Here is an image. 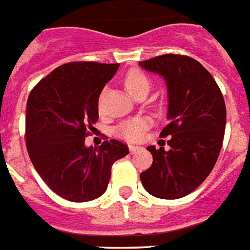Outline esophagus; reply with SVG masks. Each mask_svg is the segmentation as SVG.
<instances>
[{"mask_svg": "<svg viewBox=\"0 0 250 250\" xmlns=\"http://www.w3.org/2000/svg\"><path fill=\"white\" fill-rule=\"evenodd\" d=\"M129 149H130L131 153L137 152V151H139V149H142V147H139V146H134V145H129Z\"/></svg>", "mask_w": 250, "mask_h": 250, "instance_id": "1", "label": "esophagus"}]
</instances>
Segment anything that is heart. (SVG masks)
<instances>
[{
	"instance_id": "b5f03b06",
	"label": "heart",
	"mask_w": 250,
	"mask_h": 250,
	"mask_svg": "<svg viewBox=\"0 0 250 250\" xmlns=\"http://www.w3.org/2000/svg\"><path fill=\"white\" fill-rule=\"evenodd\" d=\"M124 85H125V89L127 90V93L130 94L133 98L141 91L149 90V81L147 79V76L143 72L138 71V69H133L125 76ZM148 125V120L142 119V117L126 120V121H124L116 127V135L129 142L141 141Z\"/></svg>"
}]
</instances>
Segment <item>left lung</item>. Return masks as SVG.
<instances>
[{
	"instance_id": "left-lung-1",
	"label": "left lung",
	"mask_w": 250,
	"mask_h": 250,
	"mask_svg": "<svg viewBox=\"0 0 250 250\" xmlns=\"http://www.w3.org/2000/svg\"><path fill=\"white\" fill-rule=\"evenodd\" d=\"M139 65L165 80L169 124L160 137H169L170 147H147L153 161L141 173L142 185L155 197L179 199L196 189L217 163L226 127L225 99L213 76L192 58L165 54Z\"/></svg>"
}]
</instances>
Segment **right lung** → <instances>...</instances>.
Here are the masks:
<instances>
[{"instance_id": "obj_1", "label": "right lung", "mask_w": 250, "mask_h": 250, "mask_svg": "<svg viewBox=\"0 0 250 250\" xmlns=\"http://www.w3.org/2000/svg\"><path fill=\"white\" fill-rule=\"evenodd\" d=\"M120 64L72 62L54 69L31 91L27 102L28 155L46 185L65 200L85 203L107 189L111 167L126 156L121 142L86 147L87 129L98 121V99Z\"/></svg>"}]
</instances>
